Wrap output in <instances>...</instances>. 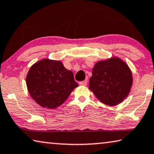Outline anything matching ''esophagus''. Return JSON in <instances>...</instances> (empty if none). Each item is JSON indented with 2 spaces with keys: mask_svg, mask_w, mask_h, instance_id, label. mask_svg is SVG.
I'll return each instance as SVG.
<instances>
[{
  "mask_svg": "<svg viewBox=\"0 0 154 154\" xmlns=\"http://www.w3.org/2000/svg\"><path fill=\"white\" fill-rule=\"evenodd\" d=\"M79 84L82 86H86V84H87V80L85 79L84 81L79 82Z\"/></svg>",
  "mask_w": 154,
  "mask_h": 154,
  "instance_id": "obj_1",
  "label": "esophagus"
}]
</instances>
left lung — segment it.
I'll return each mask as SVG.
<instances>
[{
	"label": "left lung",
	"mask_w": 154,
	"mask_h": 154,
	"mask_svg": "<svg viewBox=\"0 0 154 154\" xmlns=\"http://www.w3.org/2000/svg\"><path fill=\"white\" fill-rule=\"evenodd\" d=\"M132 84L133 75L128 66L119 58L112 57L95 64L89 89L103 103L115 106L128 96Z\"/></svg>",
	"instance_id": "8db88e82"
}]
</instances>
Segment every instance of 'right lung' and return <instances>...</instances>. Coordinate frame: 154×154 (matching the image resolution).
I'll use <instances>...</instances> for the list:
<instances>
[{"label": "right lung", "mask_w": 154, "mask_h": 154, "mask_svg": "<svg viewBox=\"0 0 154 154\" xmlns=\"http://www.w3.org/2000/svg\"><path fill=\"white\" fill-rule=\"evenodd\" d=\"M30 96L41 107L54 109L62 105L78 84L72 71L61 61L45 58L31 67L26 76Z\"/></svg>", "instance_id": "add662e5"}]
</instances>
